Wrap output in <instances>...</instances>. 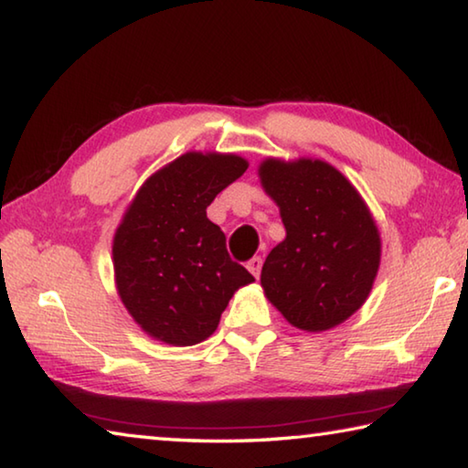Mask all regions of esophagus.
Returning <instances> with one entry per match:
<instances>
[{
	"label": "esophagus",
	"instance_id": "obj_1",
	"mask_svg": "<svg viewBox=\"0 0 468 468\" xmlns=\"http://www.w3.org/2000/svg\"><path fill=\"white\" fill-rule=\"evenodd\" d=\"M248 271H250V272L258 279L260 272H262V258H260V256H253V258L250 260V262H248Z\"/></svg>",
	"mask_w": 468,
	"mask_h": 468
}]
</instances>
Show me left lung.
Instances as JSON below:
<instances>
[{
    "label": "left lung",
    "mask_w": 468,
    "mask_h": 468,
    "mask_svg": "<svg viewBox=\"0 0 468 468\" xmlns=\"http://www.w3.org/2000/svg\"><path fill=\"white\" fill-rule=\"evenodd\" d=\"M258 173L287 229L260 276L268 301L299 330L338 326L366 303L379 268L382 241L367 204L318 158H266Z\"/></svg>",
    "instance_id": "left-lung-1"
}]
</instances>
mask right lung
Returning a JSON list of instances; mask_svg holds the SVG:
<instances>
[{
    "label": "right lung",
    "instance_id": "right-lung-1",
    "mask_svg": "<svg viewBox=\"0 0 468 468\" xmlns=\"http://www.w3.org/2000/svg\"><path fill=\"white\" fill-rule=\"evenodd\" d=\"M245 169L248 161L237 154H181L144 181L117 227V292L133 322L161 343H202L233 292L253 282L206 217L217 194Z\"/></svg>",
    "mask_w": 468,
    "mask_h": 468
}]
</instances>
